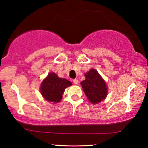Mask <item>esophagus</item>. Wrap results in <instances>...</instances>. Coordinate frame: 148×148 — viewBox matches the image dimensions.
<instances>
[{"label": "esophagus", "instance_id": "1", "mask_svg": "<svg viewBox=\"0 0 148 148\" xmlns=\"http://www.w3.org/2000/svg\"><path fill=\"white\" fill-rule=\"evenodd\" d=\"M73 82L74 83V84H78V83H79V82H78V80L77 79H73Z\"/></svg>", "mask_w": 148, "mask_h": 148}]
</instances>
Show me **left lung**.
Here are the masks:
<instances>
[{
	"mask_svg": "<svg viewBox=\"0 0 148 148\" xmlns=\"http://www.w3.org/2000/svg\"><path fill=\"white\" fill-rule=\"evenodd\" d=\"M86 79L81 82L87 98L93 104L100 103L108 94V88L104 80L94 69L85 74Z\"/></svg>",
	"mask_w": 148,
	"mask_h": 148,
	"instance_id": "1",
	"label": "left lung"
}]
</instances>
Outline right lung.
Listing matches in <instances>:
<instances>
[{"instance_id":"obj_1","label":"right lung","mask_w":148,"mask_h":148,"mask_svg":"<svg viewBox=\"0 0 148 148\" xmlns=\"http://www.w3.org/2000/svg\"><path fill=\"white\" fill-rule=\"evenodd\" d=\"M71 85L66 79L59 78L54 73H49L42 83L40 92L46 101L55 104L61 100L65 89Z\"/></svg>"}]
</instances>
